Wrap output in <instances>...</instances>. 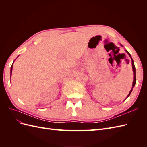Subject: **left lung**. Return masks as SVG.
I'll use <instances>...</instances> for the list:
<instances>
[{
	"instance_id": "1",
	"label": "left lung",
	"mask_w": 147,
	"mask_h": 147,
	"mask_svg": "<svg viewBox=\"0 0 147 147\" xmlns=\"http://www.w3.org/2000/svg\"><path fill=\"white\" fill-rule=\"evenodd\" d=\"M122 47H123V45H121ZM126 51V53H127L128 54V55L129 56V57H131V61H132V70H133V74H134V80H133V83H132V89H131V90L130 91V92H129V94L127 95V97H126V99L127 98V97L130 96V94H131V92H132V88L134 87V86H135V84H136V67H135V65H134V61H133V59H132V57H131V55H130V53H129L128 51H127V50H125ZM125 99V100H126Z\"/></svg>"
}]
</instances>
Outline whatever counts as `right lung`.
Returning a JSON list of instances; mask_svg holds the SVG:
<instances>
[{
    "label": "right lung",
    "mask_w": 147,
    "mask_h": 147,
    "mask_svg": "<svg viewBox=\"0 0 147 147\" xmlns=\"http://www.w3.org/2000/svg\"><path fill=\"white\" fill-rule=\"evenodd\" d=\"M14 61H13V63H14ZM13 63L12 64V65H11V70H10V76L11 75V73H12V69H13Z\"/></svg>",
    "instance_id": "add662e5"
}]
</instances>
